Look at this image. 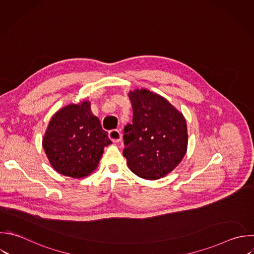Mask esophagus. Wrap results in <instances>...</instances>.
<instances>
[{
	"instance_id": "obj_1",
	"label": "esophagus",
	"mask_w": 254,
	"mask_h": 254,
	"mask_svg": "<svg viewBox=\"0 0 254 254\" xmlns=\"http://www.w3.org/2000/svg\"><path fill=\"white\" fill-rule=\"evenodd\" d=\"M109 138L114 142L117 143L121 140V133L117 129H112L109 131Z\"/></svg>"
}]
</instances>
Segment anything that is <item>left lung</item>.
<instances>
[{"label":"left lung","mask_w":254,"mask_h":254,"mask_svg":"<svg viewBox=\"0 0 254 254\" xmlns=\"http://www.w3.org/2000/svg\"><path fill=\"white\" fill-rule=\"evenodd\" d=\"M129 98L133 120L124 127L123 155L134 174L158 180L173 171L186 154V120L168 100L149 90L136 89Z\"/></svg>","instance_id":"left-lung-1"}]
</instances>
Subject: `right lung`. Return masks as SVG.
I'll list each match as a JSON object with an SVG mask.
<instances>
[{
	"mask_svg": "<svg viewBox=\"0 0 254 254\" xmlns=\"http://www.w3.org/2000/svg\"><path fill=\"white\" fill-rule=\"evenodd\" d=\"M110 143L99 119L90 113V103L84 101L65 106L53 116L43 147L57 172L81 178L96 169L103 148Z\"/></svg>",
	"mask_w": 254,
	"mask_h": 254,
	"instance_id": "right-lung-1",
	"label": "right lung"
}]
</instances>
